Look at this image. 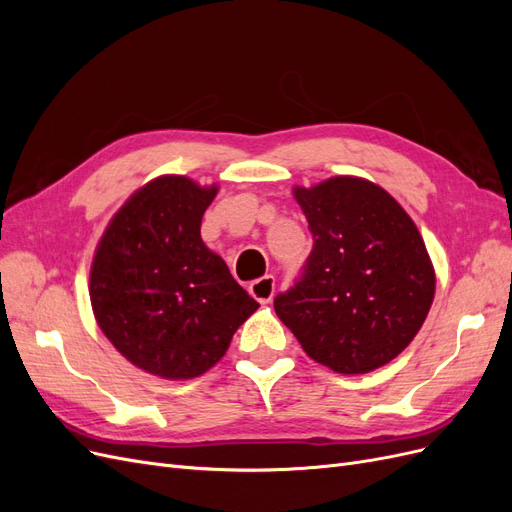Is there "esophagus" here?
Segmentation results:
<instances>
[{
  "label": "esophagus",
  "mask_w": 512,
  "mask_h": 512,
  "mask_svg": "<svg viewBox=\"0 0 512 512\" xmlns=\"http://www.w3.org/2000/svg\"><path fill=\"white\" fill-rule=\"evenodd\" d=\"M247 290H250V294H252V297H254L258 303L267 305V303L273 299V292H275V280H273V275H262V277H258V280H254Z\"/></svg>",
  "instance_id": "1"
}]
</instances>
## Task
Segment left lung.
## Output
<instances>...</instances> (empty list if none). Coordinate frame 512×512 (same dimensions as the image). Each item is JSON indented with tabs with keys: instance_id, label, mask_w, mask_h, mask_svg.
I'll list each match as a JSON object with an SVG mask.
<instances>
[{
	"instance_id": "1",
	"label": "left lung",
	"mask_w": 512,
	"mask_h": 512,
	"mask_svg": "<svg viewBox=\"0 0 512 512\" xmlns=\"http://www.w3.org/2000/svg\"><path fill=\"white\" fill-rule=\"evenodd\" d=\"M314 247L275 314L309 359L369 374L404 352L436 294V271L410 215L380 185L339 175L294 185Z\"/></svg>"
}]
</instances>
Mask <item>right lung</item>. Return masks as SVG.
Segmentation results:
<instances>
[{"instance_id":"obj_1","label":"right lung","mask_w":512,"mask_h":512,"mask_svg":"<svg viewBox=\"0 0 512 512\" xmlns=\"http://www.w3.org/2000/svg\"><path fill=\"white\" fill-rule=\"evenodd\" d=\"M218 185L162 175L108 222L89 271L100 331L126 359L164 380L203 376L258 303L200 239Z\"/></svg>"}]
</instances>
